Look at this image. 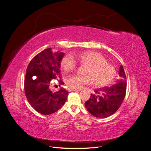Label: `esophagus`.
I'll return each instance as SVG.
<instances>
[{
	"instance_id": "1",
	"label": "esophagus",
	"mask_w": 151,
	"mask_h": 151,
	"mask_svg": "<svg viewBox=\"0 0 151 151\" xmlns=\"http://www.w3.org/2000/svg\"><path fill=\"white\" fill-rule=\"evenodd\" d=\"M68 91H79L78 89H72V88H68Z\"/></svg>"
}]
</instances>
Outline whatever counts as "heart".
<instances>
[{"label":"heart","mask_w":151,"mask_h":151,"mask_svg":"<svg viewBox=\"0 0 151 151\" xmlns=\"http://www.w3.org/2000/svg\"><path fill=\"white\" fill-rule=\"evenodd\" d=\"M82 64L88 65L84 76L76 74L67 77L66 84L70 88L80 89L93 82L94 86L103 87L110 84L115 79L116 70L109 64L102 55L94 52L81 53L75 56ZM77 62L70 54L63 57L61 66L63 70L69 72L76 67Z\"/></svg>","instance_id":"b5f03b06"}]
</instances>
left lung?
<instances>
[{
    "mask_svg": "<svg viewBox=\"0 0 151 151\" xmlns=\"http://www.w3.org/2000/svg\"><path fill=\"white\" fill-rule=\"evenodd\" d=\"M120 80L111 88L95 90L96 94H91L85 107L91 115L97 118H107L115 113L120 108L125 98L127 90L126 76L121 65L118 72Z\"/></svg>",
    "mask_w": 151,
    "mask_h": 151,
    "instance_id": "obj_1",
    "label": "left lung"
}]
</instances>
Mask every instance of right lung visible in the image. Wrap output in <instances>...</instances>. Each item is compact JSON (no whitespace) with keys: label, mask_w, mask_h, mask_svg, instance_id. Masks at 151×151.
Returning a JSON list of instances; mask_svg holds the SVG:
<instances>
[{"label":"right lung","mask_w":151,"mask_h":151,"mask_svg":"<svg viewBox=\"0 0 151 151\" xmlns=\"http://www.w3.org/2000/svg\"><path fill=\"white\" fill-rule=\"evenodd\" d=\"M64 53L47 48L32 59L27 67L24 92L27 99L35 110L50 115L60 109L65 103L68 92L63 88L53 92L50 86L53 80L63 84L60 76V62Z\"/></svg>","instance_id":"add662e5"}]
</instances>
